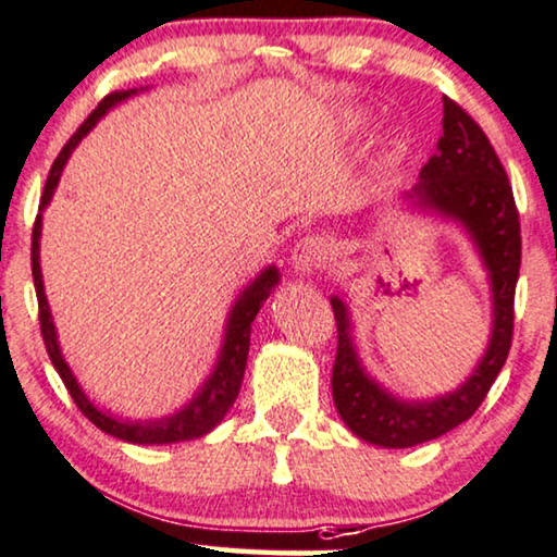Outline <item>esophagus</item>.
Returning a JSON list of instances; mask_svg holds the SVG:
<instances>
[{"label":"esophagus","mask_w":557,"mask_h":557,"mask_svg":"<svg viewBox=\"0 0 557 557\" xmlns=\"http://www.w3.org/2000/svg\"><path fill=\"white\" fill-rule=\"evenodd\" d=\"M327 261V243L322 240V237H301L299 243L294 245V252H292V265L296 273H314L320 265Z\"/></svg>","instance_id":"1"}]
</instances>
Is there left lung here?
<instances>
[{"label": "left lung", "instance_id": "1", "mask_svg": "<svg viewBox=\"0 0 557 557\" xmlns=\"http://www.w3.org/2000/svg\"><path fill=\"white\" fill-rule=\"evenodd\" d=\"M411 207L437 212L466 227L488 271L494 324L488 348L466 384L432 401H404L379 386L352 345L350 317L332 296L337 322V356L332 368V399L352 435L381 447H414L435 440L481 407L491 384L507 363L515 332V288L522 263L519 212L507 171L475 120L453 99H443V137L422 165L420 182L407 194Z\"/></svg>", "mask_w": 557, "mask_h": 557}]
</instances>
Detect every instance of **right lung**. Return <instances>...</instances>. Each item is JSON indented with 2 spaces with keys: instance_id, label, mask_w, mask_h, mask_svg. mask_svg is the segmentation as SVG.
Wrapping results in <instances>:
<instances>
[{
  "instance_id": "1",
  "label": "right lung",
  "mask_w": 557,
  "mask_h": 557,
  "mask_svg": "<svg viewBox=\"0 0 557 557\" xmlns=\"http://www.w3.org/2000/svg\"><path fill=\"white\" fill-rule=\"evenodd\" d=\"M135 94H137V89L107 94L102 102H99L97 110H94L89 117L84 120V125L76 129L74 137H71L66 146H63V150L58 153L53 165H50L46 191H42V197H40V212L48 207L50 197H53L63 165H66L69 156L74 153L78 140H82V137L89 133V129L97 125V122L102 120L114 104L125 102L127 97H135ZM40 227H42V214L35 216L33 252H30L35 294H38L42 343H46L50 363H53L58 375H61V381L69 388L71 399L76 401V407L82 409V414L86 417V420L97 424V428L107 432V435L125 440V443H133V445H171V443H184V440H194V437L207 435V432H212L216 424L222 422V417L227 414L230 407L235 404L237 394H240L245 363H248V350H250V324H252V320H256V314L261 312L263 301L269 299L271 288L278 284L276 265H269L261 276L252 281V284L245 288L240 296H237L233 312H230V317H227L225 341H222V350H220V358H216L214 371L209 373L205 386L194 394V399L186 404L184 409H178L176 414H171V417H161V420H120V417L110 414V411H102V409L94 407V404L89 401V396H86L82 392V386H78L76 375L69 368L61 348H58L55 324H53V317H50L46 288H42Z\"/></svg>"
}]
</instances>
